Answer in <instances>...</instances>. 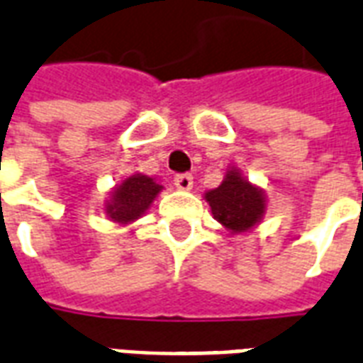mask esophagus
Wrapping results in <instances>:
<instances>
[{
	"label": "esophagus",
	"mask_w": 363,
	"mask_h": 363,
	"mask_svg": "<svg viewBox=\"0 0 363 363\" xmlns=\"http://www.w3.org/2000/svg\"><path fill=\"white\" fill-rule=\"evenodd\" d=\"M175 186L182 192H188V190H192L194 186V177L188 175V173H182V175L175 177Z\"/></svg>",
	"instance_id": "obj_1"
}]
</instances>
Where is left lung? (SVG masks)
<instances>
[{"mask_svg":"<svg viewBox=\"0 0 363 363\" xmlns=\"http://www.w3.org/2000/svg\"><path fill=\"white\" fill-rule=\"evenodd\" d=\"M203 198L211 207L213 218L236 236L253 230L267 215L268 200L264 190L249 182L236 165H230L223 182L207 190Z\"/></svg>","mask_w":363,"mask_h":363,"instance_id":"8db88e82","label":"left lung"}]
</instances>
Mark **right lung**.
I'll return each instance as SVG.
<instances>
[{
    "instance_id": "1",
    "label": "right lung",
    "mask_w": 363,
    "mask_h": 363,
    "mask_svg": "<svg viewBox=\"0 0 363 363\" xmlns=\"http://www.w3.org/2000/svg\"><path fill=\"white\" fill-rule=\"evenodd\" d=\"M162 190L163 184L156 177L133 173L110 190L102 209L106 213L108 220L116 225H133L135 220L145 217V213L150 209Z\"/></svg>"
}]
</instances>
